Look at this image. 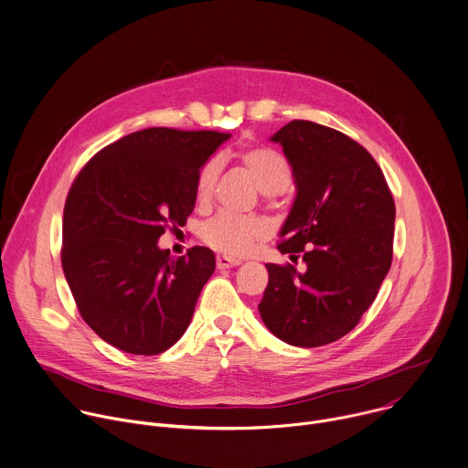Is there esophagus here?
Returning a JSON list of instances; mask_svg holds the SVG:
<instances>
[{"label":"esophagus","mask_w":468,"mask_h":468,"mask_svg":"<svg viewBox=\"0 0 468 468\" xmlns=\"http://www.w3.org/2000/svg\"><path fill=\"white\" fill-rule=\"evenodd\" d=\"M240 261L239 259H231L228 255H218L217 257V266L218 269H229V266H239Z\"/></svg>","instance_id":"obj_1"}]
</instances>
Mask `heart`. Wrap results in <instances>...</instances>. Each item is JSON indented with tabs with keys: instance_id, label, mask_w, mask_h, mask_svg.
I'll return each mask as SVG.
<instances>
[{
	"instance_id": "1",
	"label": "heart",
	"mask_w": 468,
	"mask_h": 468,
	"mask_svg": "<svg viewBox=\"0 0 468 468\" xmlns=\"http://www.w3.org/2000/svg\"><path fill=\"white\" fill-rule=\"evenodd\" d=\"M239 163L253 176L257 186L264 194H278L291 183V165L283 154L269 146H248L237 154ZM220 163L209 159L197 172L196 197L197 202L207 204L217 179ZM269 235V226L257 217H237L220 213L207 220L202 228V240L215 251L229 257L246 255L253 244Z\"/></svg>"
}]
</instances>
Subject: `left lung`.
<instances>
[{
  "instance_id": "1",
  "label": "left lung",
  "mask_w": 468,
  "mask_h": 468,
  "mask_svg": "<svg viewBox=\"0 0 468 468\" xmlns=\"http://www.w3.org/2000/svg\"><path fill=\"white\" fill-rule=\"evenodd\" d=\"M272 141L296 183L278 244L294 264H266L259 313L287 345L324 346L350 333L378 296L392 262L394 199L374 157L337 129L292 120Z\"/></svg>"
}]
</instances>
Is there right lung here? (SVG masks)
Returning <instances> with one entry per match:
<instances>
[{
	"label": "right lung",
	"instance_id": "add662e5",
	"mask_svg": "<svg viewBox=\"0 0 468 468\" xmlns=\"http://www.w3.org/2000/svg\"><path fill=\"white\" fill-rule=\"evenodd\" d=\"M229 133L148 127L100 150L78 174L62 215L60 261L81 318L114 348L157 356L186 331L215 253L177 259L157 246L185 226L197 172Z\"/></svg>",
	"mask_w": 468,
	"mask_h": 468
}]
</instances>
